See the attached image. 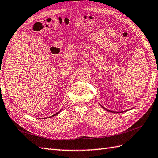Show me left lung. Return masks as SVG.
Returning <instances> with one entry per match:
<instances>
[{
	"instance_id": "obj_1",
	"label": "left lung",
	"mask_w": 158,
	"mask_h": 158,
	"mask_svg": "<svg viewBox=\"0 0 158 158\" xmlns=\"http://www.w3.org/2000/svg\"><path fill=\"white\" fill-rule=\"evenodd\" d=\"M102 108H103L104 109H105V110H107V111H108V112H112V111H110V110H108V109H106V108H104V107H103V106H102Z\"/></svg>"
}]
</instances>
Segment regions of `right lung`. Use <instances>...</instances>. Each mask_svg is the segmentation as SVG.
<instances>
[{
  "label": "right lung",
  "mask_w": 158,
  "mask_h": 158,
  "mask_svg": "<svg viewBox=\"0 0 158 158\" xmlns=\"http://www.w3.org/2000/svg\"><path fill=\"white\" fill-rule=\"evenodd\" d=\"M59 112H58L56 113V114H54V115H52V116H50V117H49V118H50V117H52V116H56V115H57V114H58V113H59Z\"/></svg>",
  "instance_id": "add662e5"
}]
</instances>
